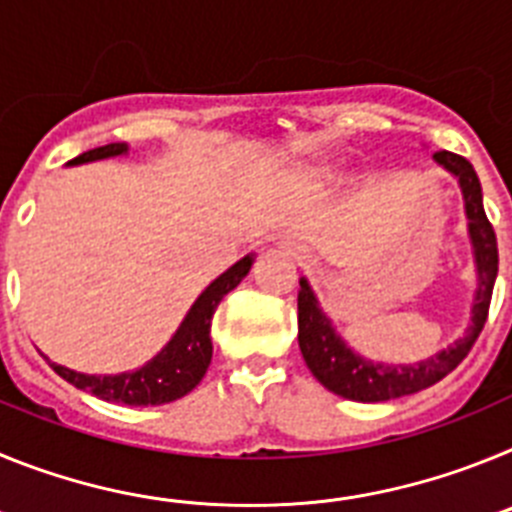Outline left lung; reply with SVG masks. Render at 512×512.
<instances>
[{"instance_id":"obj_1","label":"left lung","mask_w":512,"mask_h":512,"mask_svg":"<svg viewBox=\"0 0 512 512\" xmlns=\"http://www.w3.org/2000/svg\"><path fill=\"white\" fill-rule=\"evenodd\" d=\"M433 158L443 169H449L459 179L461 192H464V205H467L469 235H472L474 256H477L479 269V289L472 310V328L454 346L431 356V359L420 361V364H374V361L356 356L336 336V330L330 328V320L325 318L323 310L318 307V300L310 292L307 282L300 279V292H297L300 336L297 338H300L302 359L310 366L312 377L318 379L325 390L336 392V395L346 397V400H395V397L413 395V392H420L425 387H431V384L441 382L446 374L454 372L456 366L467 359L469 348L474 346V341H477L487 323L492 287H495L497 277V238L492 223L485 215V205H482V187H479L477 171H474V166L469 164L467 158L456 156L451 151H436Z\"/></svg>"}]
</instances>
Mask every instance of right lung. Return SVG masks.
I'll list each match as a JSON object with an SVG mask.
<instances>
[{
    "mask_svg": "<svg viewBox=\"0 0 512 512\" xmlns=\"http://www.w3.org/2000/svg\"><path fill=\"white\" fill-rule=\"evenodd\" d=\"M128 151V143H110V146H99L92 151L81 153L71 158L69 164H87L97 158L120 156ZM253 259L246 256L238 264L230 266L225 274L215 279L210 287L197 297L192 310L187 312L184 323L174 333L169 346L161 351L146 366H140L138 372L117 374V377H89V374L71 372L66 366L53 364V372L63 377L69 384L79 387L84 392H92L94 397L107 402H122V405H164L174 402L192 392L200 379L205 377L207 366L212 359V341H210V325L217 305L228 295L230 289L241 284L251 269Z\"/></svg>",
    "mask_w": 512,
    "mask_h": 512,
    "instance_id": "1",
    "label": "right lung"
}]
</instances>
